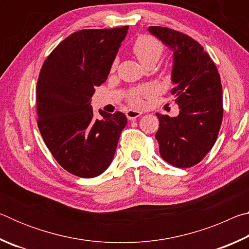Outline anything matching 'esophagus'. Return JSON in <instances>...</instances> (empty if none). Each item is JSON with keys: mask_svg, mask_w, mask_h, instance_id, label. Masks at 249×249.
<instances>
[{"mask_svg": "<svg viewBox=\"0 0 249 249\" xmlns=\"http://www.w3.org/2000/svg\"><path fill=\"white\" fill-rule=\"evenodd\" d=\"M142 115V112L134 111V109H129V111L126 112V116H127L128 120H136L137 117Z\"/></svg>", "mask_w": 249, "mask_h": 249, "instance_id": "34e87169", "label": "esophagus"}]
</instances>
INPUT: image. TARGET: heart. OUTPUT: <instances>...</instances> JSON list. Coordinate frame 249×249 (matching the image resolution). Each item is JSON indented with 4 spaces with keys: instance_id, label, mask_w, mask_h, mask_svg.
<instances>
[{
    "instance_id": "heart-1",
    "label": "heart",
    "mask_w": 249,
    "mask_h": 249,
    "mask_svg": "<svg viewBox=\"0 0 249 249\" xmlns=\"http://www.w3.org/2000/svg\"><path fill=\"white\" fill-rule=\"evenodd\" d=\"M132 50L141 64L147 66H154L160 57L162 56L163 46L160 41L148 35H142L135 40ZM151 93L149 87L142 86L134 89L127 94L128 102L134 107H141L144 102V98Z\"/></svg>"
}]
</instances>
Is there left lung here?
Masks as SVG:
<instances>
[{
  "label": "left lung",
  "mask_w": 249,
  "mask_h": 249,
  "mask_svg": "<svg viewBox=\"0 0 249 249\" xmlns=\"http://www.w3.org/2000/svg\"><path fill=\"white\" fill-rule=\"evenodd\" d=\"M150 34L174 50L171 93L179 115L157 113L156 140L162 159L178 168L199 163L216 142L223 120L220 74L209 53L196 40L175 29L150 26Z\"/></svg>",
  "instance_id": "obj_1"
}]
</instances>
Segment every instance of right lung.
<instances>
[{
	"mask_svg": "<svg viewBox=\"0 0 249 249\" xmlns=\"http://www.w3.org/2000/svg\"><path fill=\"white\" fill-rule=\"evenodd\" d=\"M128 26L82 29L62 40L40 69L36 89L37 124L53 158L81 178L98 177L114 157L122 112L100 111L94 119L91 98L105 82Z\"/></svg>",
	"mask_w": 249,
	"mask_h": 249,
	"instance_id": "obj_1",
	"label": "right lung"
}]
</instances>
